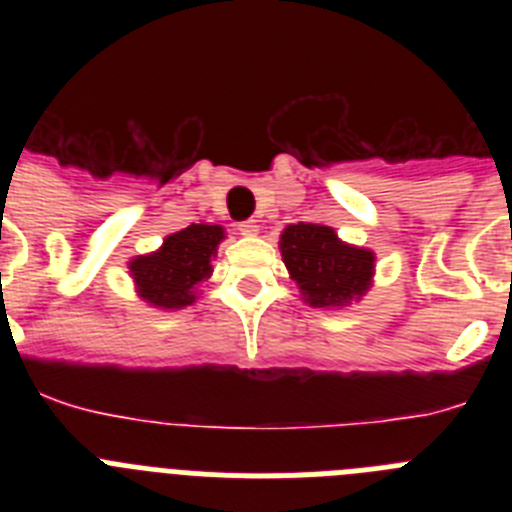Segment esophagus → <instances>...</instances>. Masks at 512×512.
<instances>
[{"mask_svg": "<svg viewBox=\"0 0 512 512\" xmlns=\"http://www.w3.org/2000/svg\"><path fill=\"white\" fill-rule=\"evenodd\" d=\"M259 228V220H243V223H238V233L248 235V238H251V235H259Z\"/></svg>", "mask_w": 512, "mask_h": 512, "instance_id": "obj_1", "label": "esophagus"}]
</instances>
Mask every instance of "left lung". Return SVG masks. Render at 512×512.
<instances>
[{"mask_svg": "<svg viewBox=\"0 0 512 512\" xmlns=\"http://www.w3.org/2000/svg\"><path fill=\"white\" fill-rule=\"evenodd\" d=\"M279 246L289 274L312 307H341L369 289L374 253L341 243L328 225H289Z\"/></svg>", "mask_w": 512, "mask_h": 512, "instance_id": "8db88e82", "label": "left lung"}]
</instances>
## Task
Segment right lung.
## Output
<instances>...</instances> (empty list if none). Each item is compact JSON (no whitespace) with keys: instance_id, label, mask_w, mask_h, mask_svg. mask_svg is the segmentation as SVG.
Wrapping results in <instances>:
<instances>
[{"instance_id":"right-lung-1","label":"right lung","mask_w":512,"mask_h":512,"mask_svg":"<svg viewBox=\"0 0 512 512\" xmlns=\"http://www.w3.org/2000/svg\"><path fill=\"white\" fill-rule=\"evenodd\" d=\"M220 241V225L192 223L169 235L156 253L130 261V274L138 284L140 297L166 310L194 302V287L210 277V259Z\"/></svg>"}]
</instances>
